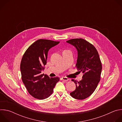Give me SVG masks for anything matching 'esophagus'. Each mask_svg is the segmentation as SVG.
I'll return each mask as SVG.
<instances>
[{"instance_id": "34e87169", "label": "esophagus", "mask_w": 122, "mask_h": 122, "mask_svg": "<svg viewBox=\"0 0 122 122\" xmlns=\"http://www.w3.org/2000/svg\"><path fill=\"white\" fill-rule=\"evenodd\" d=\"M62 80H63V81H67L68 80V79L66 77H62Z\"/></svg>"}]
</instances>
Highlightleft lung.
Instances as JSON below:
<instances>
[{"label": "left lung", "mask_w": 122, "mask_h": 122, "mask_svg": "<svg viewBox=\"0 0 122 122\" xmlns=\"http://www.w3.org/2000/svg\"><path fill=\"white\" fill-rule=\"evenodd\" d=\"M66 42L77 49L78 58L76 66L83 75L82 80L77 81L76 89L70 93L77 99H84L90 96L96 90L100 80L102 64L98 52L94 46L82 39H73Z\"/></svg>", "instance_id": "obj_1"}]
</instances>
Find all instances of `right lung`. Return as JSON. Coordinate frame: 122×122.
Listing matches in <instances>:
<instances>
[{
	"mask_svg": "<svg viewBox=\"0 0 122 122\" xmlns=\"http://www.w3.org/2000/svg\"><path fill=\"white\" fill-rule=\"evenodd\" d=\"M59 43L49 40H38L32 44L24 54L20 64L22 80L30 95L44 99L53 92L58 77L50 78L41 74L47 63L48 52L50 48Z\"/></svg>",
	"mask_w": 122,
	"mask_h": 122,
	"instance_id": "1",
	"label": "right lung"
}]
</instances>
